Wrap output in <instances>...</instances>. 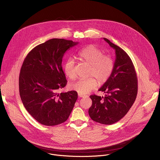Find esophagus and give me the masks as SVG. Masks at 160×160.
<instances>
[{"mask_svg":"<svg viewBox=\"0 0 160 160\" xmlns=\"http://www.w3.org/2000/svg\"><path fill=\"white\" fill-rule=\"evenodd\" d=\"M78 97L79 98H81V97H84L85 95H82V94H80V93H78Z\"/></svg>","mask_w":160,"mask_h":160,"instance_id":"esophagus-1","label":"esophagus"}]
</instances>
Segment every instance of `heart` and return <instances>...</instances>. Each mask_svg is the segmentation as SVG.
<instances>
[{
    "instance_id": "obj_1",
    "label": "heart",
    "mask_w": 160,
    "mask_h": 160,
    "mask_svg": "<svg viewBox=\"0 0 160 160\" xmlns=\"http://www.w3.org/2000/svg\"><path fill=\"white\" fill-rule=\"evenodd\" d=\"M79 59L90 66L88 75L94 77L100 84H103L111 77L114 68V60L108 56H104L103 52L94 45H89L82 49L78 53ZM64 72L71 80L75 79L77 74L75 69V62L72 58L67 60L64 64ZM97 85L93 77L81 79L72 83V90L80 94H87L94 89Z\"/></svg>"
}]
</instances>
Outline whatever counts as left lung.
<instances>
[{"mask_svg": "<svg viewBox=\"0 0 160 160\" xmlns=\"http://www.w3.org/2000/svg\"><path fill=\"white\" fill-rule=\"evenodd\" d=\"M103 39L115 50L114 68L110 78L98 90L105 93V96H90L92 104L88 114L93 121L110 125L121 120L132 107L138 93V78L127 53L108 39Z\"/></svg>", "mask_w": 160, "mask_h": 160, "instance_id": "obj_1", "label": "left lung"}]
</instances>
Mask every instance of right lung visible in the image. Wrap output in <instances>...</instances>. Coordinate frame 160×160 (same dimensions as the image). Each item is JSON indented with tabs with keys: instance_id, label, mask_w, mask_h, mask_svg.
I'll return each mask as SVG.
<instances>
[{
	"instance_id": "1",
	"label": "right lung",
	"mask_w": 160,
	"mask_h": 160,
	"mask_svg": "<svg viewBox=\"0 0 160 160\" xmlns=\"http://www.w3.org/2000/svg\"><path fill=\"white\" fill-rule=\"evenodd\" d=\"M78 44L51 39L34 48L24 60L19 78L20 97L27 111L41 124H62L73 109L77 92H57L67 83L62 66L64 54Z\"/></svg>"
}]
</instances>
